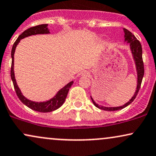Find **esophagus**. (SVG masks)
Returning a JSON list of instances; mask_svg holds the SVG:
<instances>
[{
  "mask_svg": "<svg viewBox=\"0 0 156 156\" xmlns=\"http://www.w3.org/2000/svg\"><path fill=\"white\" fill-rule=\"evenodd\" d=\"M82 75H83V76H88V75H89V73L86 72V71H85V72H83V73H82Z\"/></svg>",
  "mask_w": 156,
  "mask_h": 156,
  "instance_id": "obj_1",
  "label": "esophagus"
}]
</instances>
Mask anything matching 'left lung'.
I'll return each mask as SVG.
<instances>
[{
  "label": "left lung",
  "instance_id": "left-lung-1",
  "mask_svg": "<svg viewBox=\"0 0 156 156\" xmlns=\"http://www.w3.org/2000/svg\"><path fill=\"white\" fill-rule=\"evenodd\" d=\"M125 33V41H126L127 43H129L130 44V48L132 50V53L134 57L135 64H136V72H137V86H136V90L135 91L134 96L132 97V98L128 102L126 103L125 105H122L121 107H114V108H108V107H104L102 105H98L96 102L94 101L92 97H91L92 102L94 103L95 106L99 109L101 110H106V111H115V110H119L121 109L126 108V106L129 105L132 103L133 101L136 98V95L139 92V90L140 89V86H141L142 80L144 76V63H143V59H142V46L140 42L139 41L136 37L134 36V35L131 33L130 31H129L128 30L123 29Z\"/></svg>",
  "mask_w": 156,
  "mask_h": 156
}]
</instances>
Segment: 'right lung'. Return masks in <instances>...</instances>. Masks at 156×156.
Returning <instances> with one entry per match:
<instances>
[{"mask_svg":"<svg viewBox=\"0 0 156 156\" xmlns=\"http://www.w3.org/2000/svg\"><path fill=\"white\" fill-rule=\"evenodd\" d=\"M47 26V24H40V25H37L35 26V27H30L29 28V29L24 30L23 33L18 37V38L16 39V41H15L12 49V67H11V78H12L16 95H17L19 99H20V101H21L23 104L25 105L26 106H27L28 108L32 109V110L41 112H48L54 111V110H57V109L60 108V107L62 105L63 103L65 102V99H66L67 94H68L69 89H70L71 86L73 85V81L70 82V83H67L66 86H64L62 89H60L57 92V94H56L53 98L51 99L50 100H48L46 101V102H36L29 100V99H27L26 97H24L23 95H22L21 91H20V88L18 87L17 83H16V82L14 72V55L15 52V48H16V46H17V44H19V42H20L21 39L33 35L48 34V33H49V30H48Z\"/></svg>","mask_w":156,"mask_h":156,"instance_id":"add662e5","label":"right lung"}]
</instances>
